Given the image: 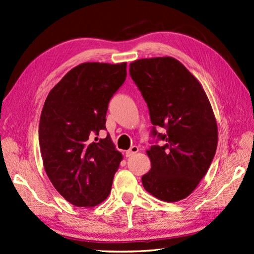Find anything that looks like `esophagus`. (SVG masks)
I'll return each instance as SVG.
<instances>
[{"instance_id":"1","label":"esophagus","mask_w":254,"mask_h":254,"mask_svg":"<svg viewBox=\"0 0 254 254\" xmlns=\"http://www.w3.org/2000/svg\"><path fill=\"white\" fill-rule=\"evenodd\" d=\"M138 151H139V148H138V147H137V146H133V147H131V149L127 150V151L126 152V156H127V157L133 156V155L136 154Z\"/></svg>"}]
</instances>
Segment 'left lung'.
Masks as SVG:
<instances>
[{
    "label": "left lung",
    "mask_w": 254,
    "mask_h": 254,
    "mask_svg": "<svg viewBox=\"0 0 254 254\" xmlns=\"http://www.w3.org/2000/svg\"><path fill=\"white\" fill-rule=\"evenodd\" d=\"M129 74L149 107L154 136L166 141L147 150L151 169L141 178L149 193L165 202L188 197L211 166L218 143L213 108L201 83L170 56L129 64Z\"/></svg>",
    "instance_id": "1"
}]
</instances>
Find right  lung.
Wrapping results in <instances>:
<instances>
[{
	"label": "right lung",
	"instance_id": "right-lung-1",
	"mask_svg": "<svg viewBox=\"0 0 254 254\" xmlns=\"http://www.w3.org/2000/svg\"><path fill=\"white\" fill-rule=\"evenodd\" d=\"M127 77V63H84L71 69L46 99L39 122L43 167L71 204L93 207L108 197L122 154L104 129L108 102ZM98 137H96V140Z\"/></svg>",
	"mask_w": 254,
	"mask_h": 254
}]
</instances>
